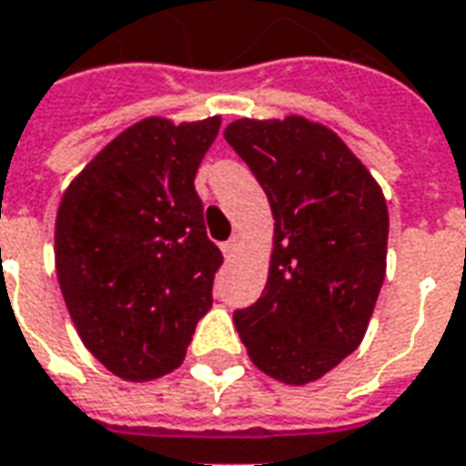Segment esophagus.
I'll return each mask as SVG.
<instances>
[{
  "mask_svg": "<svg viewBox=\"0 0 466 466\" xmlns=\"http://www.w3.org/2000/svg\"><path fill=\"white\" fill-rule=\"evenodd\" d=\"M239 244H242V239H239V234H234L229 242L222 244V252L224 257H234L237 255V249H239Z\"/></svg>",
  "mask_w": 466,
  "mask_h": 466,
  "instance_id": "obj_1",
  "label": "esophagus"
}]
</instances>
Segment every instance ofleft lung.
Listing matches in <instances>:
<instances>
[{
  "mask_svg": "<svg viewBox=\"0 0 466 466\" xmlns=\"http://www.w3.org/2000/svg\"><path fill=\"white\" fill-rule=\"evenodd\" d=\"M224 138L262 184L275 219L265 292L234 312V325L257 369L305 386L350 356L369 330L386 278V199L323 123L239 118Z\"/></svg>",
  "mask_w": 466,
  "mask_h": 466,
  "instance_id": "obj_1",
  "label": "left lung"
}]
</instances>
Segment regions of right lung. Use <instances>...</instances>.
<instances>
[{"instance_id":"1","label":"right lung","mask_w":466,"mask_h":466,"mask_svg":"<svg viewBox=\"0 0 466 466\" xmlns=\"http://www.w3.org/2000/svg\"><path fill=\"white\" fill-rule=\"evenodd\" d=\"M219 126V116L138 120L65 188L57 282L83 346L123 380L177 369L211 310L224 257L207 237L194 177Z\"/></svg>"}]
</instances>
